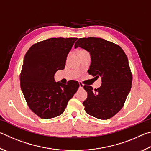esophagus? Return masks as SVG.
<instances>
[{"mask_svg": "<svg viewBox=\"0 0 151 151\" xmlns=\"http://www.w3.org/2000/svg\"><path fill=\"white\" fill-rule=\"evenodd\" d=\"M83 86H84L83 84L81 82H79V88H83Z\"/></svg>", "mask_w": 151, "mask_h": 151, "instance_id": "34e87169", "label": "esophagus"}]
</instances>
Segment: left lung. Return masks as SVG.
I'll return each mask as SVG.
<instances>
[{"mask_svg":"<svg viewBox=\"0 0 151 151\" xmlns=\"http://www.w3.org/2000/svg\"><path fill=\"white\" fill-rule=\"evenodd\" d=\"M78 47L91 55L89 75L102 80L97 89L83 86L88 94L83 103L85 111L97 119H109L122 108L131 91L132 76L128 58L121 47L101 38H80L75 45Z\"/></svg>","mask_w":151,"mask_h":151,"instance_id":"obj_1","label":"left lung"}]
</instances>
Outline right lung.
Wrapping results in <instances>:
<instances>
[{"instance_id":"add662e5","label":"right lung","mask_w":151,"mask_h":151,"mask_svg":"<svg viewBox=\"0 0 151 151\" xmlns=\"http://www.w3.org/2000/svg\"><path fill=\"white\" fill-rule=\"evenodd\" d=\"M77 38H50L32 45L24 56L20 87L30 110L49 119L65 111L79 87L78 81L55 82L58 70L65 67L66 57Z\"/></svg>"}]
</instances>
